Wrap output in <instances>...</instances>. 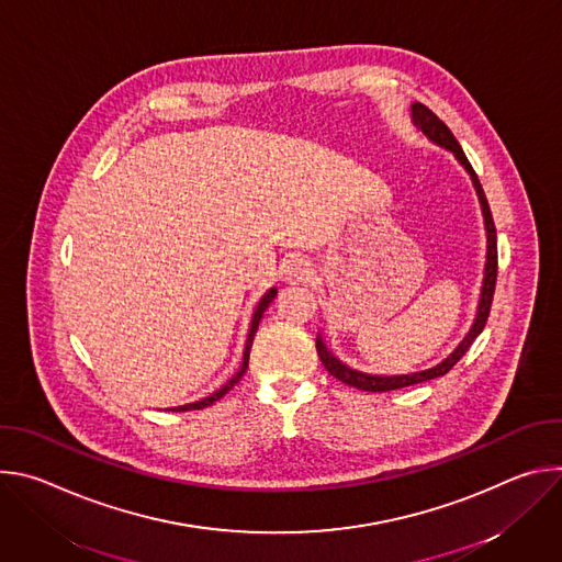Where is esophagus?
Wrapping results in <instances>:
<instances>
[{
    "instance_id": "obj_1",
    "label": "esophagus",
    "mask_w": 562,
    "mask_h": 562,
    "mask_svg": "<svg viewBox=\"0 0 562 562\" xmlns=\"http://www.w3.org/2000/svg\"><path fill=\"white\" fill-rule=\"evenodd\" d=\"M308 276H311V267L302 258H291L284 265V278L289 282H304V280H308Z\"/></svg>"
}]
</instances>
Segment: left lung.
<instances>
[{
	"label": "left lung",
	"mask_w": 562,
	"mask_h": 562,
	"mask_svg": "<svg viewBox=\"0 0 562 562\" xmlns=\"http://www.w3.org/2000/svg\"><path fill=\"white\" fill-rule=\"evenodd\" d=\"M412 115H414V122L418 128H423V133L434 139L436 144L449 148L456 157L458 162L467 169V173L471 176L473 180V187L477 191V198H480V204H483V215H485V228H487V267H485V282H483V293H480V304H477V315H475V323L473 327L469 329V334L464 336V340L458 345V349L447 358L442 360L438 367H431L427 371H418V373H409V375H369V373H360L356 369H349L347 364H342L338 358H334L325 342L323 340H315V349H317V356L319 360H323L325 369L338 378L340 382L349 384V386H356L360 391H393V389H403V386H412V384H418V382H427V380H434V378H440L445 375L447 371H451L456 367V362L469 351V347L473 345V340L480 336V331L485 329L487 325V317H490V311H492V302H494V291H496V278H498V243H496V224H494V217H492V209H490V202L485 198V191L483 187H480V180L473 171V167L469 165V159L464 155V150L460 148L458 139L453 137V133L447 128V124L434 113L429 111L425 104L416 102L412 106Z\"/></svg>",
	"instance_id": "1"
}]
</instances>
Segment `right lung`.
<instances>
[{
  "instance_id": "obj_1",
  "label": "right lung",
  "mask_w": 562,
  "mask_h": 562,
  "mask_svg": "<svg viewBox=\"0 0 562 562\" xmlns=\"http://www.w3.org/2000/svg\"><path fill=\"white\" fill-rule=\"evenodd\" d=\"M276 293H278V289H271L262 300H260V304H258V308H256V313H254V323H251V331H249V338H247V349H245V360H243V367H239V371L220 389V391H215V393H211L209 397H204V400H200V403H193V405H184V407H173L171 412H191V409H204V407H209V405H213V403H217V400L224 395V393H228L239 380H243V375L247 373V367H249V353H251V345H254V338H256V331H258V325H260V319H262V315H265V311L269 308V304L273 302V297H276Z\"/></svg>"
}]
</instances>
